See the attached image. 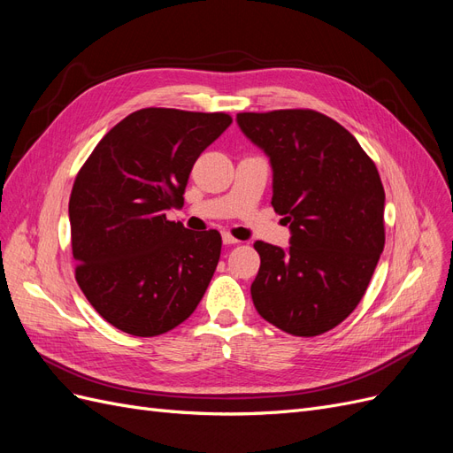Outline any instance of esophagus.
Wrapping results in <instances>:
<instances>
[{
    "instance_id": "34e87169",
    "label": "esophagus",
    "mask_w": 453,
    "mask_h": 453,
    "mask_svg": "<svg viewBox=\"0 0 453 453\" xmlns=\"http://www.w3.org/2000/svg\"><path fill=\"white\" fill-rule=\"evenodd\" d=\"M223 243L225 245H234V243H238V240L234 236H230L228 232H225V234H223Z\"/></svg>"
}]
</instances>
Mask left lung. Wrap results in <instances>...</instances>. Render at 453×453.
<instances>
[{
	"mask_svg": "<svg viewBox=\"0 0 453 453\" xmlns=\"http://www.w3.org/2000/svg\"><path fill=\"white\" fill-rule=\"evenodd\" d=\"M240 130L270 158L272 205L289 248L255 242L251 298L260 318L295 336L331 331L357 308L386 243V193L359 142L311 109L240 113Z\"/></svg>",
	"mask_w": 453,
	"mask_h": 453,
	"instance_id": "8db88e82",
	"label": "left lung"
}]
</instances>
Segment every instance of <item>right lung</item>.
I'll use <instances>...</instances> for the list:
<instances>
[{
    "instance_id": "right-lung-1",
    "label": "right lung",
    "mask_w": 453,
    "mask_h": 453,
    "mask_svg": "<svg viewBox=\"0 0 453 453\" xmlns=\"http://www.w3.org/2000/svg\"><path fill=\"white\" fill-rule=\"evenodd\" d=\"M232 125L225 113L140 109L109 130L70 196L75 280L102 318L158 336L193 313L221 257L217 230L166 219L183 208L196 158Z\"/></svg>"
}]
</instances>
